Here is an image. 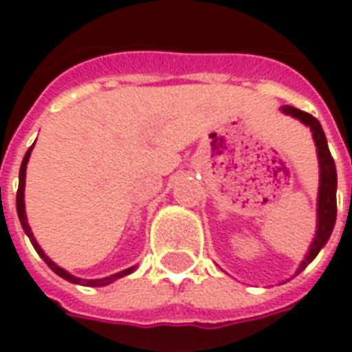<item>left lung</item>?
Returning <instances> with one entry per match:
<instances>
[{
    "mask_svg": "<svg viewBox=\"0 0 352 352\" xmlns=\"http://www.w3.org/2000/svg\"><path fill=\"white\" fill-rule=\"evenodd\" d=\"M285 115H290L298 118L300 122L309 126L313 131V139H315V146H317L318 156V168H320V184H318V204H317V232H315V239L309 245V251L302 260V264L298 267V273L303 272L307 265L315 260L320 249L324 247L326 241L332 236L333 224H336V213H338V206H336V188H338V173H336V164H333L332 154L326 143V135L322 126L317 118L305 111L285 105L280 107ZM296 273V275H298Z\"/></svg>",
    "mask_w": 352,
    "mask_h": 352,
    "instance_id": "1",
    "label": "left lung"
}]
</instances>
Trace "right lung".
<instances>
[{
  "label": "right lung",
  "mask_w": 352,
  "mask_h": 352,
  "mask_svg": "<svg viewBox=\"0 0 352 352\" xmlns=\"http://www.w3.org/2000/svg\"><path fill=\"white\" fill-rule=\"evenodd\" d=\"M35 145V143H34ZM34 145L28 148V153L24 154V160H22V166H20V173H19V192H16V213H19V219H20V224H22V228L26 232V236L30 237V241L34 245V249L37 251V254L45 260V264L49 265L52 272L60 275L62 279L69 280V283H75V285H82V287H105L109 283H113V280L120 279V277H126V275H130L133 270H135V265L133 267H128V270H122V272L115 273V275H109V277H103V279H80V277H75L72 275L69 272H65L64 267H60L58 264H54L52 260L45 254L39 243L35 241L34 234H32V228H30V224H28V217H26V206H24V186H26V166H28V160H30V154H32V148Z\"/></svg>",
  "instance_id": "add662e5"
}]
</instances>
